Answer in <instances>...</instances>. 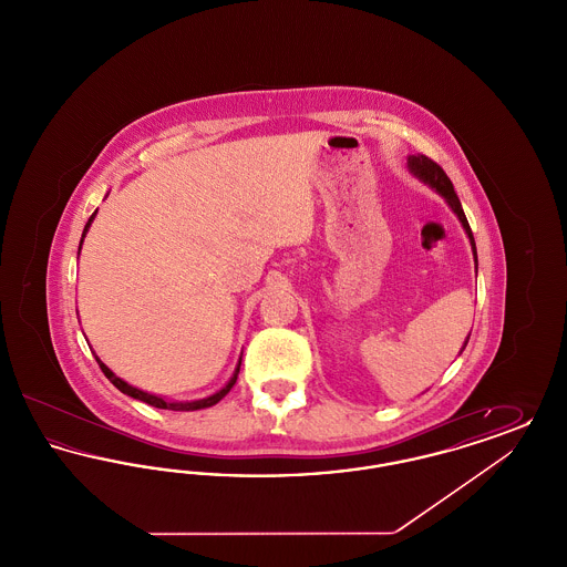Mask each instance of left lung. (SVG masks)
<instances>
[{"label": "left lung", "mask_w": 567, "mask_h": 567, "mask_svg": "<svg viewBox=\"0 0 567 567\" xmlns=\"http://www.w3.org/2000/svg\"><path fill=\"white\" fill-rule=\"evenodd\" d=\"M408 169H410V174H412L414 178H419L423 185H427V187L435 190L437 195H442L444 202L449 204V208L457 215L458 223H461V227H463V231H465V236H467V240H470V246H472L474 266H476V271H478L476 243H474V236H472V229H470V223H467V218H465V213H463V208H461V202H458L455 187H453L451 178L446 176V172H444L437 163L432 162L430 157H425V155H408ZM467 340H470V336L465 338L463 349L467 347ZM463 349H461V351H463Z\"/></svg>", "instance_id": "left-lung-1"}]
</instances>
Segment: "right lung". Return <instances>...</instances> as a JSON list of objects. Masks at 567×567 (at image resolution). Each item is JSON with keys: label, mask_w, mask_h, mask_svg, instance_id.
Here are the masks:
<instances>
[{"label": "right lung", "mask_w": 567, "mask_h": 567, "mask_svg": "<svg viewBox=\"0 0 567 567\" xmlns=\"http://www.w3.org/2000/svg\"><path fill=\"white\" fill-rule=\"evenodd\" d=\"M97 215V210L91 215L89 218V223L84 225V231H82L81 246H79V255H81L82 243H84V238H86V231H89V227H91V223H93V218ZM97 359V363H100V368H102V372L106 374L110 382L121 391V393H125V395H130V398H134V400H140V402H144V404L155 405V408H163V410H181V412H193V410H202V408H210V405L218 404L229 391H231V386L236 384V380H238V374H240V365H243V354H240V359H238V365H236V370H234V374L231 378L225 382V386H220L216 393L213 395H208V398H202V400H190V402H174V400H165L163 395H155V393H148V391H142V389H137V386H132L130 382H125L123 378L116 377L112 370H110L109 365L100 359V357H95Z\"/></svg>", "instance_id": "obj_1"}]
</instances>
